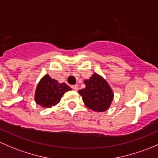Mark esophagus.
Returning a JSON list of instances; mask_svg holds the SVG:
<instances>
[{"label": "esophagus", "mask_w": 158, "mask_h": 158, "mask_svg": "<svg viewBox=\"0 0 158 158\" xmlns=\"http://www.w3.org/2000/svg\"><path fill=\"white\" fill-rule=\"evenodd\" d=\"M71 87H72V89H74V90H78V86H77V84H75V85L71 86Z\"/></svg>", "instance_id": "1"}]
</instances>
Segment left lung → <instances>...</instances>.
<instances>
[{"label": "left lung", "mask_w": 158, "mask_h": 158, "mask_svg": "<svg viewBox=\"0 0 158 158\" xmlns=\"http://www.w3.org/2000/svg\"><path fill=\"white\" fill-rule=\"evenodd\" d=\"M86 87L78 91L87 108L96 112L106 111L114 97L110 86L102 76L94 73L84 81Z\"/></svg>", "instance_id": "1"}]
</instances>
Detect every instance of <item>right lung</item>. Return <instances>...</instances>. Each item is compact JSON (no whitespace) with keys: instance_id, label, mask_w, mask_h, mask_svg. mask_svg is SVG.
Segmentation results:
<instances>
[{"instance_id":"1","label":"right lung","mask_w":158,"mask_h":158,"mask_svg":"<svg viewBox=\"0 0 158 158\" xmlns=\"http://www.w3.org/2000/svg\"><path fill=\"white\" fill-rule=\"evenodd\" d=\"M69 90L71 88L65 83H58L45 74L37 84L35 101L43 108H51L59 103L64 93Z\"/></svg>"}]
</instances>
